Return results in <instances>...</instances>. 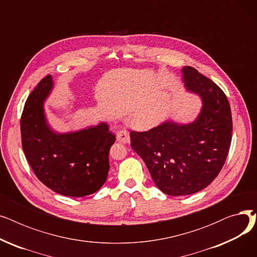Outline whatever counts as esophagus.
I'll return each instance as SVG.
<instances>
[{
    "label": "esophagus",
    "instance_id": "esophagus-1",
    "mask_svg": "<svg viewBox=\"0 0 257 257\" xmlns=\"http://www.w3.org/2000/svg\"><path fill=\"white\" fill-rule=\"evenodd\" d=\"M116 140L119 143L123 144H129L130 143V137H129V132L127 130H119L116 133Z\"/></svg>",
    "mask_w": 257,
    "mask_h": 257
}]
</instances>
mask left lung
<instances>
[{"label":"left lung","instance_id":"left-lung-1","mask_svg":"<svg viewBox=\"0 0 257 257\" xmlns=\"http://www.w3.org/2000/svg\"><path fill=\"white\" fill-rule=\"evenodd\" d=\"M53 87L50 75L39 81L21 116L22 146L36 177L63 196L96 193L107 179L110 147L115 137L101 123L77 132L58 134L48 126L44 102Z\"/></svg>","mask_w":257,"mask_h":257}]
</instances>
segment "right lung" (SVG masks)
<instances>
[{"label": "right lung", "instance_id": "add662e5", "mask_svg": "<svg viewBox=\"0 0 257 257\" xmlns=\"http://www.w3.org/2000/svg\"><path fill=\"white\" fill-rule=\"evenodd\" d=\"M185 87L200 94L201 113L192 124L167 121L145 132H130L131 148L145 161L161 192L198 193L221 172L231 144L232 116L224 91L192 66L182 69Z\"/></svg>", "mask_w": 257, "mask_h": 257}]
</instances>
